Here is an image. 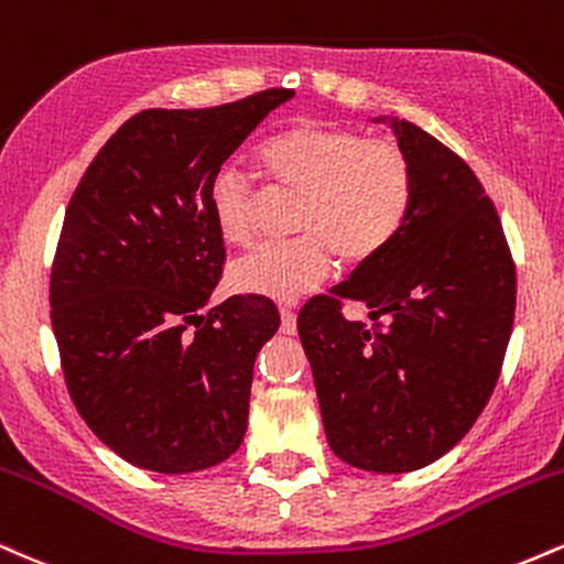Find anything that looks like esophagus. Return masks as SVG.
Returning a JSON list of instances; mask_svg holds the SVG:
<instances>
[{"label":"esophagus","mask_w":564,"mask_h":564,"mask_svg":"<svg viewBox=\"0 0 564 564\" xmlns=\"http://www.w3.org/2000/svg\"><path fill=\"white\" fill-rule=\"evenodd\" d=\"M281 332L283 334L296 332V313L291 307H281Z\"/></svg>","instance_id":"1"}]
</instances>
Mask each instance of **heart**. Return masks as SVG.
Listing matches in <instances>:
<instances>
[{
    "label": "heart",
    "mask_w": 564,
    "mask_h": 564,
    "mask_svg": "<svg viewBox=\"0 0 564 564\" xmlns=\"http://www.w3.org/2000/svg\"><path fill=\"white\" fill-rule=\"evenodd\" d=\"M260 164L275 185L300 193L294 230L300 241L270 243L230 268V286L278 304L318 289L332 251L345 264L377 257L400 230L413 180L405 153L392 142L352 129L296 124L260 148ZM254 185L238 166L212 177L209 209L225 243L254 241Z\"/></svg>",
    "instance_id": "obj_1"
}]
</instances>
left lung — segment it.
I'll return each instance as SVG.
<instances>
[{
  "label": "left lung",
  "mask_w": 564,
  "mask_h": 564,
  "mask_svg": "<svg viewBox=\"0 0 564 564\" xmlns=\"http://www.w3.org/2000/svg\"><path fill=\"white\" fill-rule=\"evenodd\" d=\"M392 129L413 193L394 238L296 328L313 368L323 430L349 467L403 475L437 462L488 403L514 323L517 278L501 219L456 153L398 116ZM360 301L371 329L347 322Z\"/></svg>",
  "instance_id": "1"
}]
</instances>
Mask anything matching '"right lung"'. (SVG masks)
<instances>
[{
    "label": "right lung",
    "instance_id": "obj_1",
    "mask_svg": "<svg viewBox=\"0 0 564 564\" xmlns=\"http://www.w3.org/2000/svg\"><path fill=\"white\" fill-rule=\"evenodd\" d=\"M291 97L132 116L70 198L50 281L63 377L97 440L134 467L185 475L243 443L257 352L281 315L262 296L209 307L225 262L209 185Z\"/></svg>",
    "mask_w": 564,
    "mask_h": 564
}]
</instances>
